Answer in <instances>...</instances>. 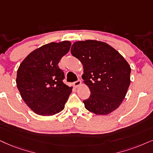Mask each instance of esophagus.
Wrapping results in <instances>:
<instances>
[{"mask_svg": "<svg viewBox=\"0 0 153 153\" xmlns=\"http://www.w3.org/2000/svg\"><path fill=\"white\" fill-rule=\"evenodd\" d=\"M73 85L75 87V88H77V87H78L79 85H80L81 81L80 80H77V81H75V82H73Z\"/></svg>", "mask_w": 153, "mask_h": 153, "instance_id": "1", "label": "esophagus"}]
</instances>
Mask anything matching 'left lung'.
Instances as JSON below:
<instances>
[{
	"label": "left lung",
	"mask_w": 153,
	"mask_h": 153,
	"mask_svg": "<svg viewBox=\"0 0 153 153\" xmlns=\"http://www.w3.org/2000/svg\"><path fill=\"white\" fill-rule=\"evenodd\" d=\"M71 52L82 63V79L91 92L83 101L85 107L101 115L117 109L131 82V68L124 58L107 44L94 40L75 42Z\"/></svg>",
	"instance_id": "1"
}]
</instances>
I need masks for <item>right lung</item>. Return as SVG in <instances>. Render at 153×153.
Masks as SVG:
<instances>
[{
	"mask_svg": "<svg viewBox=\"0 0 153 153\" xmlns=\"http://www.w3.org/2000/svg\"><path fill=\"white\" fill-rule=\"evenodd\" d=\"M71 46L68 41L45 44L29 54L17 70L21 97L39 115L52 116L64 109L72 88L63 82L64 73L59 63Z\"/></svg>",
	"mask_w": 153,
	"mask_h": 153,
	"instance_id": "obj_1",
	"label": "right lung"
}]
</instances>
